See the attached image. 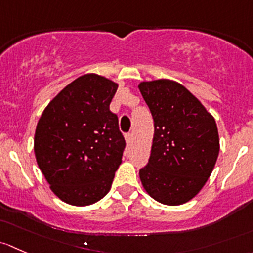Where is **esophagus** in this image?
<instances>
[{
	"instance_id": "esophagus-1",
	"label": "esophagus",
	"mask_w": 253,
	"mask_h": 253,
	"mask_svg": "<svg viewBox=\"0 0 253 253\" xmlns=\"http://www.w3.org/2000/svg\"><path fill=\"white\" fill-rule=\"evenodd\" d=\"M132 139V134H130V132H127V134H126V144H130V141H131Z\"/></svg>"
}]
</instances>
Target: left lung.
Segmentation results:
<instances>
[{"instance_id":"8db88e82","label":"left lung","mask_w":253,"mask_h":253,"mask_svg":"<svg viewBox=\"0 0 253 253\" xmlns=\"http://www.w3.org/2000/svg\"><path fill=\"white\" fill-rule=\"evenodd\" d=\"M155 122L147 166L140 169L144 189L156 201L183 205L210 178L219 153L217 124L201 102L179 83H140Z\"/></svg>"}]
</instances>
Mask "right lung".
<instances>
[{
	"instance_id": "add662e5",
	"label": "right lung",
	"mask_w": 253,
	"mask_h": 253,
	"mask_svg": "<svg viewBox=\"0 0 253 253\" xmlns=\"http://www.w3.org/2000/svg\"><path fill=\"white\" fill-rule=\"evenodd\" d=\"M118 84L85 74L67 85L41 114L36 162L57 197L73 206L100 201L122 163L126 140L109 105Z\"/></svg>"
}]
</instances>
